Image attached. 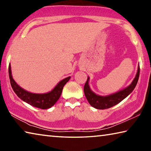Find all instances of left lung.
Returning <instances> with one entry per match:
<instances>
[{
  "label": "left lung",
  "mask_w": 151,
  "mask_h": 151,
  "mask_svg": "<svg viewBox=\"0 0 151 151\" xmlns=\"http://www.w3.org/2000/svg\"><path fill=\"white\" fill-rule=\"evenodd\" d=\"M139 74L140 67L139 65L136 76H135L133 81H132V83L127 87L116 92L115 93H112L106 96L99 95L91 90L88 84L90 78L88 76L87 81H86L85 86H84V93H85L86 98L88 101L89 104L96 109L103 110L111 108V107L119 104L120 102H121L132 93L137 84Z\"/></svg>",
  "instance_id": "left-lung-1"
}]
</instances>
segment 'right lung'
<instances>
[{"mask_svg": "<svg viewBox=\"0 0 151 151\" xmlns=\"http://www.w3.org/2000/svg\"><path fill=\"white\" fill-rule=\"evenodd\" d=\"M9 74L11 86L17 95L25 103L41 109H49L57 103L62 93L64 86L70 78V76H68L63 79L52 91L48 93H33L24 90L15 82L12 78L11 64H9Z\"/></svg>", "mask_w": 151, "mask_h": 151, "instance_id": "1", "label": "right lung"}]
</instances>
